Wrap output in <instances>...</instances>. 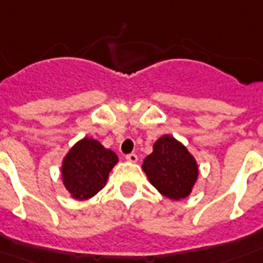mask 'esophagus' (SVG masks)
<instances>
[{
    "label": "esophagus",
    "instance_id": "esophagus-1",
    "mask_svg": "<svg viewBox=\"0 0 263 263\" xmlns=\"http://www.w3.org/2000/svg\"><path fill=\"white\" fill-rule=\"evenodd\" d=\"M126 160H127V162H130V163H136V162L138 160L137 155H136V154L126 155Z\"/></svg>",
    "mask_w": 263,
    "mask_h": 263
}]
</instances>
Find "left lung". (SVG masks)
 <instances>
[{
    "label": "left lung",
    "instance_id": "left-lung-1",
    "mask_svg": "<svg viewBox=\"0 0 263 263\" xmlns=\"http://www.w3.org/2000/svg\"><path fill=\"white\" fill-rule=\"evenodd\" d=\"M142 170L155 189L170 200L188 197L199 177L195 156L170 134L154 142V151L142 162Z\"/></svg>",
    "mask_w": 263,
    "mask_h": 263
}]
</instances>
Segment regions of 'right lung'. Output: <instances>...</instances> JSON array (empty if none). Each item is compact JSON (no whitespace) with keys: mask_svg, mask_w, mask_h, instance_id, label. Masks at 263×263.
Masks as SVG:
<instances>
[{"mask_svg":"<svg viewBox=\"0 0 263 263\" xmlns=\"http://www.w3.org/2000/svg\"><path fill=\"white\" fill-rule=\"evenodd\" d=\"M114 151L100 141L83 137L71 146L62 162V181L75 200H87L101 191L118 163Z\"/></svg>","mask_w":263,"mask_h":263,"instance_id":"1","label":"right lung"}]
</instances>
